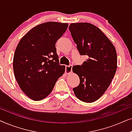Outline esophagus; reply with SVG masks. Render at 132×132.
I'll return each mask as SVG.
<instances>
[{
	"mask_svg": "<svg viewBox=\"0 0 132 132\" xmlns=\"http://www.w3.org/2000/svg\"><path fill=\"white\" fill-rule=\"evenodd\" d=\"M72 67L73 65H67L65 67V73L67 75L71 73L72 72Z\"/></svg>",
	"mask_w": 132,
	"mask_h": 132,
	"instance_id": "1",
	"label": "esophagus"
}]
</instances>
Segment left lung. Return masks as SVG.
<instances>
[{
    "label": "left lung",
    "instance_id": "obj_1",
    "mask_svg": "<svg viewBox=\"0 0 132 132\" xmlns=\"http://www.w3.org/2000/svg\"><path fill=\"white\" fill-rule=\"evenodd\" d=\"M69 30L80 55L88 57L82 65L73 67L80 79L74 93L82 102H94L105 93L116 73V50L103 32L91 23H71Z\"/></svg>",
    "mask_w": 132,
    "mask_h": 132
}]
</instances>
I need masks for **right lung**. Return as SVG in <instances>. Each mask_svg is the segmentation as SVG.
I'll return each mask as SVG.
<instances>
[{
	"mask_svg": "<svg viewBox=\"0 0 132 132\" xmlns=\"http://www.w3.org/2000/svg\"><path fill=\"white\" fill-rule=\"evenodd\" d=\"M68 23L47 22L34 27L20 39L13 58L16 80L32 100H43L51 93L65 66L59 64L55 44Z\"/></svg>",
	"mask_w": 132,
	"mask_h": 132,
	"instance_id": "obj_1",
	"label": "right lung"
}]
</instances>
